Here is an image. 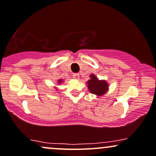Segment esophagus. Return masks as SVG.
<instances>
[{"mask_svg":"<svg viewBox=\"0 0 156 156\" xmlns=\"http://www.w3.org/2000/svg\"><path fill=\"white\" fill-rule=\"evenodd\" d=\"M73 78H75V79H79V74L78 73H74L73 75Z\"/></svg>","mask_w":156,"mask_h":156,"instance_id":"1","label":"esophagus"}]
</instances>
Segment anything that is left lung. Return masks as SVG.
<instances>
[{
    "instance_id": "left-lung-1",
    "label": "left lung",
    "mask_w": 156,
    "mask_h": 156,
    "mask_svg": "<svg viewBox=\"0 0 156 156\" xmlns=\"http://www.w3.org/2000/svg\"><path fill=\"white\" fill-rule=\"evenodd\" d=\"M90 79L87 82L89 91L93 94L101 96L108 90V83L105 80H99L95 75H90Z\"/></svg>"
}]
</instances>
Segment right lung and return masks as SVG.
Wrapping results in <instances>:
<instances>
[{
  "instance_id": "1",
  "label": "right lung",
  "mask_w": 156,
  "mask_h": 156,
  "mask_svg": "<svg viewBox=\"0 0 156 156\" xmlns=\"http://www.w3.org/2000/svg\"><path fill=\"white\" fill-rule=\"evenodd\" d=\"M63 81V80H62V79H60V80H58V81H57V83H58L59 84H60V83H61L62 82H63V81Z\"/></svg>"
}]
</instances>
